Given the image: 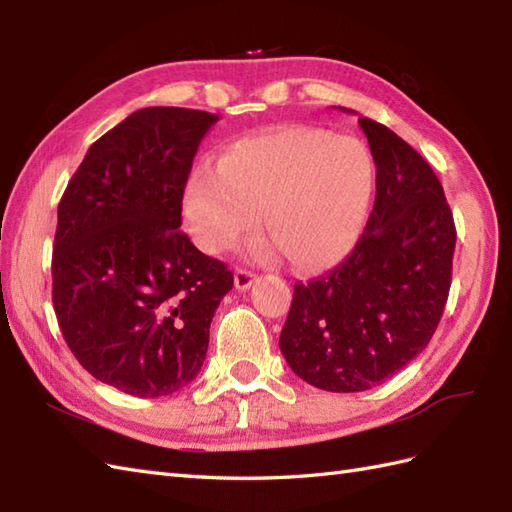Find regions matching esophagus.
<instances>
[{
    "mask_svg": "<svg viewBox=\"0 0 512 512\" xmlns=\"http://www.w3.org/2000/svg\"><path fill=\"white\" fill-rule=\"evenodd\" d=\"M255 275L253 273H250V270H244V268H239V270H235V288L237 290H248L250 286H253L255 284Z\"/></svg>",
    "mask_w": 512,
    "mask_h": 512,
    "instance_id": "34e87169",
    "label": "esophagus"
}]
</instances>
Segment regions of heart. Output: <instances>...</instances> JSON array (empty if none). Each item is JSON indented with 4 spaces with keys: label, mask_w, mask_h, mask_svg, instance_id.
<instances>
[{
    "label": "heart",
    "mask_w": 512,
    "mask_h": 512,
    "mask_svg": "<svg viewBox=\"0 0 512 512\" xmlns=\"http://www.w3.org/2000/svg\"><path fill=\"white\" fill-rule=\"evenodd\" d=\"M376 193V160L354 136L284 127L228 145L217 165L195 167L182 193L187 228L204 253H224L264 222L292 264H339L361 242Z\"/></svg>",
    "instance_id": "b5f03b06"
}]
</instances>
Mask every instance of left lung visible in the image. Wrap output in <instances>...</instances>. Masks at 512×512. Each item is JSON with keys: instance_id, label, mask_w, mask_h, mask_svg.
Here are the masks:
<instances>
[{"instance_id": "1", "label": "left lung", "mask_w": 512, "mask_h": 512, "mask_svg": "<svg viewBox=\"0 0 512 512\" xmlns=\"http://www.w3.org/2000/svg\"><path fill=\"white\" fill-rule=\"evenodd\" d=\"M358 125L376 160L372 215L341 266L295 286L279 336L292 372L339 394L380 385L427 347L455 250L453 213L429 162L372 118Z\"/></svg>"}]
</instances>
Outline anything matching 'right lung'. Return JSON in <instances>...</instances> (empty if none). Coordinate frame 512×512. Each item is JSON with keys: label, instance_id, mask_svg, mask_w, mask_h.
<instances>
[{"label": "right lung", "instance_id": "obj_1", "mask_svg": "<svg viewBox=\"0 0 512 512\" xmlns=\"http://www.w3.org/2000/svg\"><path fill=\"white\" fill-rule=\"evenodd\" d=\"M217 116L145 107L88 149L59 202L52 303L101 383L169 396L198 376L233 273L180 231L182 193Z\"/></svg>", "mask_w": 512, "mask_h": 512}]
</instances>
